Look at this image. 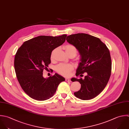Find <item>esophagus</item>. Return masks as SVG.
Returning <instances> with one entry per match:
<instances>
[{"label": "esophagus", "instance_id": "esophagus-1", "mask_svg": "<svg viewBox=\"0 0 129 129\" xmlns=\"http://www.w3.org/2000/svg\"><path fill=\"white\" fill-rule=\"evenodd\" d=\"M65 81H67V82H71L70 79H69V78H66V79H65Z\"/></svg>", "mask_w": 129, "mask_h": 129}]
</instances>
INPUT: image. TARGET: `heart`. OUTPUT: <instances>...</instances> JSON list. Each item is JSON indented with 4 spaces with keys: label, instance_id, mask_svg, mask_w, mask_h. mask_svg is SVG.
Listing matches in <instances>:
<instances>
[{
    "label": "heart",
    "instance_id": "obj_1",
    "mask_svg": "<svg viewBox=\"0 0 129 129\" xmlns=\"http://www.w3.org/2000/svg\"><path fill=\"white\" fill-rule=\"evenodd\" d=\"M64 49L66 54L69 56L70 55H76L78 51L76 48L71 44H68L64 46ZM55 50H54L51 55V59L53 60L54 57ZM73 70V67L70 64L61 63L56 67V71L60 75L64 76H69Z\"/></svg>",
    "mask_w": 129,
    "mask_h": 129
}]
</instances>
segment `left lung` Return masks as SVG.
Wrapping results in <instances>:
<instances>
[{
    "instance_id": "left-lung-1",
    "label": "left lung",
    "mask_w": 129,
    "mask_h": 129,
    "mask_svg": "<svg viewBox=\"0 0 129 129\" xmlns=\"http://www.w3.org/2000/svg\"><path fill=\"white\" fill-rule=\"evenodd\" d=\"M66 40L76 48L81 55L76 76L82 77V74L86 73L83 79L72 78L81 84L80 89L74 94L82 100L92 99L101 93L110 79L112 71L110 51L99 38L86 34L71 35Z\"/></svg>"
}]
</instances>
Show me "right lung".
Returning <instances> with one entry per match:
<instances>
[{"label":"right lung","mask_w":129,"mask_h":129,"mask_svg":"<svg viewBox=\"0 0 129 129\" xmlns=\"http://www.w3.org/2000/svg\"><path fill=\"white\" fill-rule=\"evenodd\" d=\"M66 35L58 37L40 36L24 42L17 50L14 66L17 80L25 93L37 101H45L55 93L65 79L57 73L48 78L43 72L51 63L52 51L62 45Z\"/></svg>","instance_id":"right-lung-1"}]
</instances>
